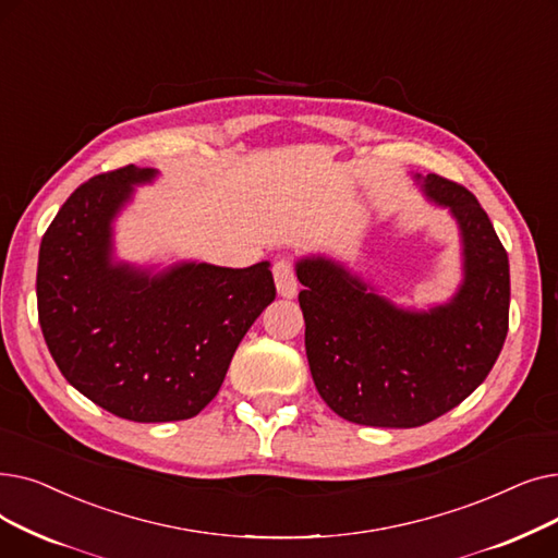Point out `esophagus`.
<instances>
[{"mask_svg": "<svg viewBox=\"0 0 558 558\" xmlns=\"http://www.w3.org/2000/svg\"><path fill=\"white\" fill-rule=\"evenodd\" d=\"M272 275H275V283H277V293H279L281 298L293 300V298L298 295V290H300V283H298V277H295V265H293V260L279 258V260L275 263Z\"/></svg>", "mask_w": 558, "mask_h": 558, "instance_id": "1", "label": "esophagus"}]
</instances>
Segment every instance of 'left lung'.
I'll return each mask as SVG.
<instances>
[{"mask_svg":"<svg viewBox=\"0 0 558 558\" xmlns=\"http://www.w3.org/2000/svg\"><path fill=\"white\" fill-rule=\"evenodd\" d=\"M415 181L459 227L463 279L452 300L397 306L340 260L295 263L315 388L333 413L365 427L409 429L452 411L488 377L509 331V256L486 210L454 181Z\"/></svg>","mask_w":558,"mask_h":558,"instance_id":"obj_1","label":"left lung"}]
</instances>
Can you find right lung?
Wrapping results in <instances>:
<instances>
[{"label": "right lung", "instance_id": "right-lung-1", "mask_svg": "<svg viewBox=\"0 0 558 558\" xmlns=\"http://www.w3.org/2000/svg\"><path fill=\"white\" fill-rule=\"evenodd\" d=\"M156 177L126 166L78 185L43 235L36 277L40 329L63 377L134 422L197 415L277 295L268 260H181L163 270L118 260L113 222L136 185Z\"/></svg>", "mask_w": 558, "mask_h": 558}]
</instances>
